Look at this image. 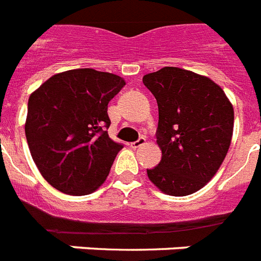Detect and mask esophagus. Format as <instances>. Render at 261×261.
<instances>
[{"mask_svg": "<svg viewBox=\"0 0 261 261\" xmlns=\"http://www.w3.org/2000/svg\"><path fill=\"white\" fill-rule=\"evenodd\" d=\"M145 142H146V139L143 138V137H141V138L137 139L135 142H131L130 146L133 147V149H138V147H141L142 145H145Z\"/></svg>", "mask_w": 261, "mask_h": 261, "instance_id": "1", "label": "esophagus"}]
</instances>
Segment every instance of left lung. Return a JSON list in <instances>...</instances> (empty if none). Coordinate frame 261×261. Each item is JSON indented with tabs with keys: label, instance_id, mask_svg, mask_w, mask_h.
<instances>
[{
	"label": "left lung",
	"instance_id": "1",
	"mask_svg": "<svg viewBox=\"0 0 261 261\" xmlns=\"http://www.w3.org/2000/svg\"><path fill=\"white\" fill-rule=\"evenodd\" d=\"M142 81L159 104L155 135L163 151L147 176L164 194H194L214 177L226 157L233 106L208 77L180 67H163L143 75Z\"/></svg>",
	"mask_w": 261,
	"mask_h": 261
}]
</instances>
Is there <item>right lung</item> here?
<instances>
[{
  "mask_svg": "<svg viewBox=\"0 0 261 261\" xmlns=\"http://www.w3.org/2000/svg\"><path fill=\"white\" fill-rule=\"evenodd\" d=\"M126 85L112 73L53 75L28 100L25 137L39 172L58 191L88 195L106 181L122 143L110 138L108 102Z\"/></svg>",
  "mask_w": 261,
  "mask_h": 261,
  "instance_id": "obj_1",
  "label": "right lung"
}]
</instances>
